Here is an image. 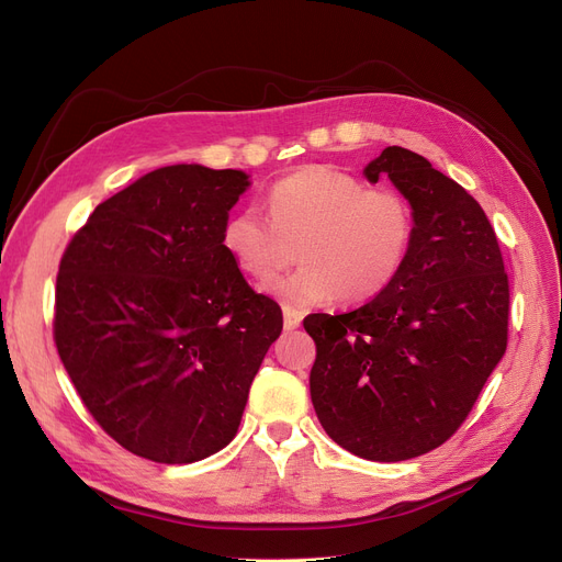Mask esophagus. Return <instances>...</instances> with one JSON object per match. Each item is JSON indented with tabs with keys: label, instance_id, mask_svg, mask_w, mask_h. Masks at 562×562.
<instances>
[{
	"label": "esophagus",
	"instance_id": "esophagus-1",
	"mask_svg": "<svg viewBox=\"0 0 562 562\" xmlns=\"http://www.w3.org/2000/svg\"><path fill=\"white\" fill-rule=\"evenodd\" d=\"M282 314H284V330H294V328L301 326V322H303V314H301V312L284 307Z\"/></svg>",
	"mask_w": 562,
	"mask_h": 562
}]
</instances>
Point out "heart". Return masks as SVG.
Masks as SVG:
<instances>
[{"label":"heart","instance_id":"obj_1","mask_svg":"<svg viewBox=\"0 0 562 562\" xmlns=\"http://www.w3.org/2000/svg\"><path fill=\"white\" fill-rule=\"evenodd\" d=\"M266 215L234 211L221 243L243 273L268 278L291 261L301 266L261 284L289 310L337 301L358 305L376 299L397 280L413 238V213L393 188H364L341 169L312 165L278 181Z\"/></svg>","mask_w":562,"mask_h":562}]
</instances>
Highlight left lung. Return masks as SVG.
I'll return each instance as SVG.
<instances>
[{"label": "left lung", "instance_id": "8db88e82", "mask_svg": "<svg viewBox=\"0 0 562 562\" xmlns=\"http://www.w3.org/2000/svg\"><path fill=\"white\" fill-rule=\"evenodd\" d=\"M413 213L402 273L347 314H310V397L333 441L370 461L420 457L459 429L507 347L509 286L494 227L457 181L402 146L362 169Z\"/></svg>", "mask_w": 562, "mask_h": 562}]
</instances>
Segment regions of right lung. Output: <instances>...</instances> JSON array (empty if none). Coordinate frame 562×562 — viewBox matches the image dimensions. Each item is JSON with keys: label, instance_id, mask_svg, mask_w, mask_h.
Masks as SVG:
<instances>
[{"label": "right lung", "instance_id": "right-lung-1", "mask_svg": "<svg viewBox=\"0 0 562 562\" xmlns=\"http://www.w3.org/2000/svg\"><path fill=\"white\" fill-rule=\"evenodd\" d=\"M240 169L167 165L95 206L59 263L55 341L119 446L192 463L229 446L282 310L255 294L221 234Z\"/></svg>", "mask_w": 562, "mask_h": 562}]
</instances>
